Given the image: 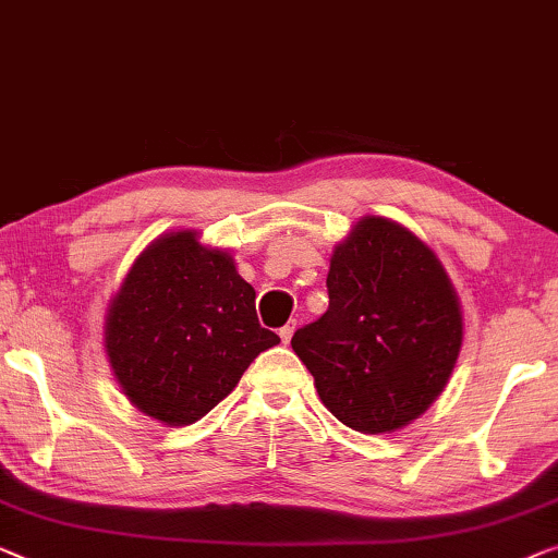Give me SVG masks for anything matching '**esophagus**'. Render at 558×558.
<instances>
[{
	"instance_id": "obj_1",
	"label": "esophagus",
	"mask_w": 558,
	"mask_h": 558,
	"mask_svg": "<svg viewBox=\"0 0 558 558\" xmlns=\"http://www.w3.org/2000/svg\"><path fill=\"white\" fill-rule=\"evenodd\" d=\"M294 329H296V322L294 319H289L284 327L279 329V337H281V342L284 344H289V339H292V335H294Z\"/></svg>"
}]
</instances>
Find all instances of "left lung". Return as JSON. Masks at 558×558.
<instances>
[{
  "label": "left lung",
  "mask_w": 558,
  "mask_h": 558,
  "mask_svg": "<svg viewBox=\"0 0 558 558\" xmlns=\"http://www.w3.org/2000/svg\"><path fill=\"white\" fill-rule=\"evenodd\" d=\"M327 292L329 310L292 337L319 400L360 433L413 423L448 385L463 344L440 259L405 226L365 216L335 246Z\"/></svg>",
  "instance_id": "left-lung-1"
}]
</instances>
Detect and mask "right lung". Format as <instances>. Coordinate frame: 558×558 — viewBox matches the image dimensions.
I'll return each instance as SVG.
<instances>
[{"label":"right lung","mask_w":558,"mask_h":558,"mask_svg":"<svg viewBox=\"0 0 558 558\" xmlns=\"http://www.w3.org/2000/svg\"><path fill=\"white\" fill-rule=\"evenodd\" d=\"M254 302L229 252L204 246L189 229L158 236L105 317V352L128 400L166 425L204 417L279 344Z\"/></svg>","instance_id":"1"}]
</instances>
